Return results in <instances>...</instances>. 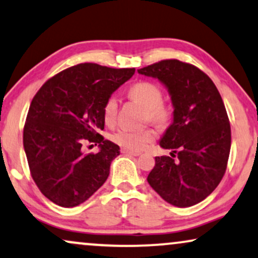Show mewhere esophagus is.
I'll list each match as a JSON object with an SVG mask.
<instances>
[{
    "instance_id": "34e87169",
    "label": "esophagus",
    "mask_w": 258,
    "mask_h": 258,
    "mask_svg": "<svg viewBox=\"0 0 258 258\" xmlns=\"http://www.w3.org/2000/svg\"><path fill=\"white\" fill-rule=\"evenodd\" d=\"M120 152H122V153H124V154H128V155H133V157H139L140 154V152H136V151H129V149H125V148H122L120 149Z\"/></svg>"
}]
</instances>
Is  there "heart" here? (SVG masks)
<instances>
[{
    "label": "heart",
    "instance_id": "heart-1",
    "mask_svg": "<svg viewBox=\"0 0 258 258\" xmlns=\"http://www.w3.org/2000/svg\"><path fill=\"white\" fill-rule=\"evenodd\" d=\"M129 97L146 107L145 119L158 126H165L172 118V109L165 104L164 92L157 84L151 81H139L129 88ZM118 112V98L111 94L105 100L103 117L106 124H113ZM155 132L152 128L133 130L120 128L111 135V140L120 147L129 151H142L154 141Z\"/></svg>",
    "mask_w": 258,
    "mask_h": 258
}]
</instances>
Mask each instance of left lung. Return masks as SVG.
<instances>
[{
  "mask_svg": "<svg viewBox=\"0 0 258 258\" xmlns=\"http://www.w3.org/2000/svg\"><path fill=\"white\" fill-rule=\"evenodd\" d=\"M138 72L163 82L174 107L173 122L160 141L172 153L155 157L149 185L171 205H196L226 172L231 125L221 95L206 73L179 59H163Z\"/></svg>",
  "mask_w": 258,
  "mask_h": 258,
  "instance_id": "left-lung-1",
  "label": "left lung"
}]
</instances>
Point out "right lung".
Listing matches in <instances>:
<instances>
[{
    "label": "right lung",
    "mask_w": 258,
    "mask_h": 258,
    "mask_svg": "<svg viewBox=\"0 0 258 258\" xmlns=\"http://www.w3.org/2000/svg\"><path fill=\"white\" fill-rule=\"evenodd\" d=\"M135 68L114 69L80 63L45 81L31 101L24 126V148L31 176L56 205L75 207L105 183L119 147L104 140L103 107ZM86 142L100 145L85 155Z\"/></svg>",
    "instance_id": "obj_1"
}]
</instances>
